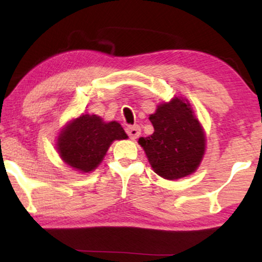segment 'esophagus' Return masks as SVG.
Returning a JSON list of instances; mask_svg holds the SVG:
<instances>
[{
    "mask_svg": "<svg viewBox=\"0 0 262 262\" xmlns=\"http://www.w3.org/2000/svg\"><path fill=\"white\" fill-rule=\"evenodd\" d=\"M126 132L131 139H136L139 136V134H141V127L138 125H132V126L126 127Z\"/></svg>",
    "mask_w": 262,
    "mask_h": 262,
    "instance_id": "34e87169",
    "label": "esophagus"
}]
</instances>
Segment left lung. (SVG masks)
Segmentation results:
<instances>
[{
    "mask_svg": "<svg viewBox=\"0 0 262 262\" xmlns=\"http://www.w3.org/2000/svg\"><path fill=\"white\" fill-rule=\"evenodd\" d=\"M149 119L154 134L138 142L155 173L177 180L195 171L205 151V136L189 103L175 96Z\"/></svg>",
    "mask_w": 262,
    "mask_h": 262,
    "instance_id": "8db88e82",
    "label": "left lung"
}]
</instances>
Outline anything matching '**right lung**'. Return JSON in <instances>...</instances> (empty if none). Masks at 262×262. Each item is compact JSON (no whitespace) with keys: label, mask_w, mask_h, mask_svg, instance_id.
Listing matches in <instances>:
<instances>
[{"label":"right lung","mask_w":262,"mask_h":262,"mask_svg":"<svg viewBox=\"0 0 262 262\" xmlns=\"http://www.w3.org/2000/svg\"><path fill=\"white\" fill-rule=\"evenodd\" d=\"M126 138L117 121L103 123L95 114H82L60 132L57 146L64 162L82 173H89L103 160L113 141Z\"/></svg>","instance_id":"right-lung-1"}]
</instances>
